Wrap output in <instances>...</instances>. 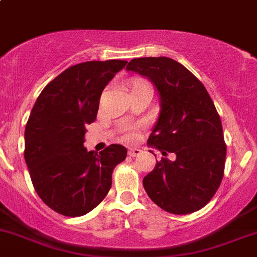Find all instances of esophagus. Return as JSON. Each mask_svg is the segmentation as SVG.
I'll use <instances>...</instances> for the list:
<instances>
[{
	"mask_svg": "<svg viewBox=\"0 0 257 257\" xmlns=\"http://www.w3.org/2000/svg\"><path fill=\"white\" fill-rule=\"evenodd\" d=\"M140 154H142V150H140V149H129L128 151V155L131 157H137L139 156Z\"/></svg>",
	"mask_w": 257,
	"mask_h": 257,
	"instance_id": "34e87169",
	"label": "esophagus"
}]
</instances>
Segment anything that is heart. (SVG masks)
Returning a JSON list of instances; mask_svg holds the SVG:
<instances>
[{
	"mask_svg": "<svg viewBox=\"0 0 257 257\" xmlns=\"http://www.w3.org/2000/svg\"><path fill=\"white\" fill-rule=\"evenodd\" d=\"M137 85H146V84L138 83ZM137 138L138 131L135 126H126V128L124 129V139H125L126 142H134V140H137Z\"/></svg>",
	"mask_w": 257,
	"mask_h": 257,
	"instance_id": "obj_1",
	"label": "heart"
}]
</instances>
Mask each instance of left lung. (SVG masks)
<instances>
[{
	"instance_id": "8db88e82",
	"label": "left lung",
	"mask_w": 257,
	"mask_h": 257,
	"mask_svg": "<svg viewBox=\"0 0 257 257\" xmlns=\"http://www.w3.org/2000/svg\"><path fill=\"white\" fill-rule=\"evenodd\" d=\"M126 70L150 79L160 95V115L148 145L163 156L174 155L144 177V188L167 212H195L212 199L224 174L227 146L215 103L204 84L172 58H134Z\"/></svg>"
}]
</instances>
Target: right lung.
<instances>
[{"instance_id": "1", "label": "right lung", "mask_w": 257, "mask_h": 257, "mask_svg": "<svg viewBox=\"0 0 257 257\" xmlns=\"http://www.w3.org/2000/svg\"><path fill=\"white\" fill-rule=\"evenodd\" d=\"M126 61H89L69 67L39 95L25 126L24 159L35 191L67 217L86 215L105 199L112 172L126 149L84 148L86 124L96 119L100 97Z\"/></svg>"}]
</instances>
